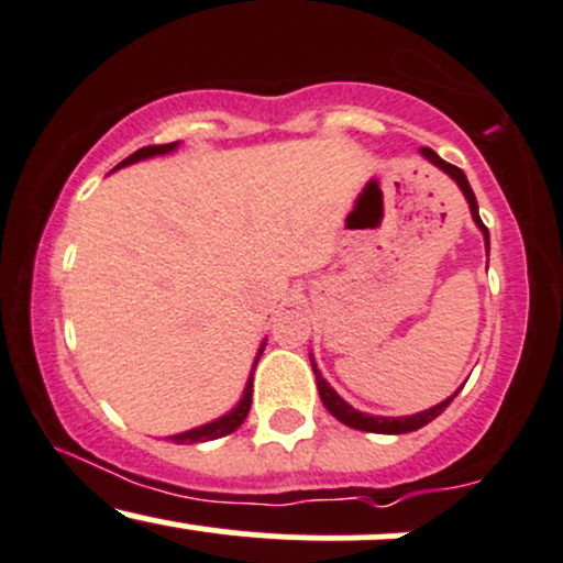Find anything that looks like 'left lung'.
<instances>
[{"label": "left lung", "instance_id": "obj_1", "mask_svg": "<svg viewBox=\"0 0 563 563\" xmlns=\"http://www.w3.org/2000/svg\"><path fill=\"white\" fill-rule=\"evenodd\" d=\"M421 155H424L427 161L432 163V165H438L440 170H445V174L451 176L455 184H459V189L464 191V197H466V202H468V210H472L474 223H477V229L482 231V236H485V250H487V253H490V231H487L485 223H482L477 197H474L472 187H468L464 170L455 168V165H451V163H445V161H442V157L438 155V152L429 150V147H421ZM310 366H313L316 385H319L321 402H323V406H327V411L332 413L336 421H342V424H347V427H353V429H361V432H374V434H406V432H416V429L427 427L429 421L438 419V416H440L442 411H445L448 406H451V400L455 398V395L461 393V387H459V389H455V393L451 395V398H445L442 402H438V406L427 408V411L411 413V416H374V413H363V411H358V408L350 406L347 400H342L340 395L334 393V387L329 385V382L321 376V368L316 366L313 355H310Z\"/></svg>", "mask_w": 563, "mask_h": 563}]
</instances>
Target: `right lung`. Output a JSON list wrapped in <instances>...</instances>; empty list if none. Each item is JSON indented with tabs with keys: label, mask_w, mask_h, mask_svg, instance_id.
I'll list each match as a JSON object with an SVG mask.
<instances>
[{
	"label": "right lung",
	"mask_w": 563,
	"mask_h": 563,
	"mask_svg": "<svg viewBox=\"0 0 563 563\" xmlns=\"http://www.w3.org/2000/svg\"><path fill=\"white\" fill-rule=\"evenodd\" d=\"M178 147V142H170V144H152V147H142L136 150L134 155H129L125 161L118 165V168H123V165H131V163H139V161H147V157H155V155H168V152H174ZM263 347H266V340H263L261 350H257L255 355V363H253V372L257 366V358H261ZM253 372H250V379L247 385H244V393L240 402H236L234 408H231L229 413L218 416V419L208 421V424L202 427H195L189 429V432H181V434H174V442H178V445H195V442H208V440H218V438H227V434L234 432V429L242 427V421L247 419L250 413V402H253Z\"/></svg>",
	"instance_id": "1"
}]
</instances>
